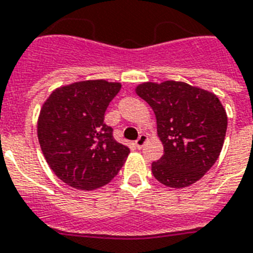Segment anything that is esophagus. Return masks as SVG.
I'll return each instance as SVG.
<instances>
[{"instance_id":"1","label":"esophagus","mask_w":253,"mask_h":253,"mask_svg":"<svg viewBox=\"0 0 253 253\" xmlns=\"http://www.w3.org/2000/svg\"><path fill=\"white\" fill-rule=\"evenodd\" d=\"M147 140H148L147 135H144V133H141L140 136L137 137V140L135 141V145H136V147L139 148V149H141V148L144 147L145 143H147Z\"/></svg>"}]
</instances>
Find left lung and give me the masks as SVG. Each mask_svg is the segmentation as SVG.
Masks as SVG:
<instances>
[{"label": "left lung", "instance_id": "left-lung-1", "mask_svg": "<svg viewBox=\"0 0 253 253\" xmlns=\"http://www.w3.org/2000/svg\"><path fill=\"white\" fill-rule=\"evenodd\" d=\"M136 93L149 104L157 121L164 155L152 162L156 179L173 188L195 183L218 159L227 116L215 94L183 82L143 83Z\"/></svg>", "mask_w": 253, "mask_h": 253}]
</instances>
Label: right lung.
Masks as SVG:
<instances>
[{"label":"right lung","mask_w":253,"mask_h":253,"mask_svg":"<svg viewBox=\"0 0 253 253\" xmlns=\"http://www.w3.org/2000/svg\"><path fill=\"white\" fill-rule=\"evenodd\" d=\"M120 83L85 80L57 88L41 108L38 137L41 151L59 179L78 190L105 186L118 174L130 149L104 123Z\"/></svg>","instance_id":"obj_1"}]
</instances>
